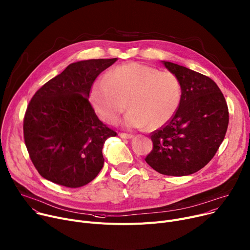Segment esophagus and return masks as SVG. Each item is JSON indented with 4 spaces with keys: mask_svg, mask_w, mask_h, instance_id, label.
<instances>
[{
    "mask_svg": "<svg viewBox=\"0 0 250 250\" xmlns=\"http://www.w3.org/2000/svg\"><path fill=\"white\" fill-rule=\"evenodd\" d=\"M122 139H127V140H129V139H132L134 138V136L132 135H128V134H124V132H121V134L119 135Z\"/></svg>",
    "mask_w": 250,
    "mask_h": 250,
    "instance_id": "obj_1",
    "label": "esophagus"
}]
</instances>
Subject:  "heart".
Segmentation results:
<instances>
[{
	"instance_id": "b5f03b06",
	"label": "heart",
	"mask_w": 250,
	"mask_h": 250,
	"mask_svg": "<svg viewBox=\"0 0 250 250\" xmlns=\"http://www.w3.org/2000/svg\"><path fill=\"white\" fill-rule=\"evenodd\" d=\"M90 98L102 120L115 124L126 106L122 125L127 128L156 129L167 124L176 113L181 101L178 77L169 71L131 62L116 67L109 76L98 78ZM128 104H126V101Z\"/></svg>"
}]
</instances>
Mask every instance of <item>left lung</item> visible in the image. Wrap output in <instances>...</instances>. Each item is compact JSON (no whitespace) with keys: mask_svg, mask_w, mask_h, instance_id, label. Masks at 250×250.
<instances>
[{"mask_svg":"<svg viewBox=\"0 0 250 250\" xmlns=\"http://www.w3.org/2000/svg\"><path fill=\"white\" fill-rule=\"evenodd\" d=\"M162 62L180 81L181 101L168 124L152 134L154 147L145 160L160 174L187 176L205 167L217 152L228 126V107L211 78Z\"/></svg>","mask_w":250,"mask_h":250,"instance_id":"8db88e82","label":"left lung"}]
</instances>
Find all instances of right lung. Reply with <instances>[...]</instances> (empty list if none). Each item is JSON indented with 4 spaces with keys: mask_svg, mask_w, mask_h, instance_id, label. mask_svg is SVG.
<instances>
[{
    "mask_svg": "<svg viewBox=\"0 0 250 250\" xmlns=\"http://www.w3.org/2000/svg\"><path fill=\"white\" fill-rule=\"evenodd\" d=\"M116 60L71 63L32 97L24 140L32 163L46 180L78 188L103 169V146L116 132L98 120L88 98L95 78Z\"/></svg>",
    "mask_w": 250,
    "mask_h": 250,
    "instance_id": "1",
    "label": "right lung"
}]
</instances>
